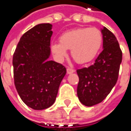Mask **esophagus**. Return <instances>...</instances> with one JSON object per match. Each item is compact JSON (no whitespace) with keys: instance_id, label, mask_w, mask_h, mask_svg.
Here are the masks:
<instances>
[{"instance_id":"34e87169","label":"esophagus","mask_w":131,"mask_h":131,"mask_svg":"<svg viewBox=\"0 0 131 131\" xmlns=\"http://www.w3.org/2000/svg\"><path fill=\"white\" fill-rule=\"evenodd\" d=\"M74 69L70 68H67V73H68V74H72V73H74Z\"/></svg>"}]
</instances>
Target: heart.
<instances>
[{"label": "heart", "mask_w": 131, "mask_h": 131, "mask_svg": "<svg viewBox=\"0 0 131 131\" xmlns=\"http://www.w3.org/2000/svg\"><path fill=\"white\" fill-rule=\"evenodd\" d=\"M103 43V35L95 27H79L60 35V42H52L51 51L58 61H62L71 49L72 57L79 63H85L95 58Z\"/></svg>", "instance_id": "1"}]
</instances>
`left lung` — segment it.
<instances>
[{"label": "left lung", "instance_id": "1", "mask_svg": "<svg viewBox=\"0 0 131 131\" xmlns=\"http://www.w3.org/2000/svg\"><path fill=\"white\" fill-rule=\"evenodd\" d=\"M101 33L102 52L93 65L77 70V95L80 102L88 107L101 103L109 94L117 82L122 62V51L115 36L105 27Z\"/></svg>", "mask_w": 131, "mask_h": 131}]
</instances>
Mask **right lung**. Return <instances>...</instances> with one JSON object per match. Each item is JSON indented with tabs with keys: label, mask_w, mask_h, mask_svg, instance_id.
Listing matches in <instances>:
<instances>
[{
	"label": "right lung",
	"mask_w": 131,
	"mask_h": 131,
	"mask_svg": "<svg viewBox=\"0 0 131 131\" xmlns=\"http://www.w3.org/2000/svg\"><path fill=\"white\" fill-rule=\"evenodd\" d=\"M52 25L38 24L21 37L13 55L14 82L22 101L34 110L54 104L66 74L62 64L49 60Z\"/></svg>",
	"instance_id": "add662e5"
}]
</instances>
